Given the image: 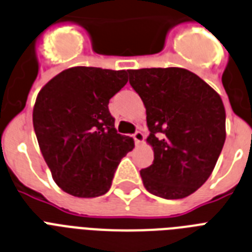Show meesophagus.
Listing matches in <instances>:
<instances>
[{"mask_svg": "<svg viewBox=\"0 0 252 252\" xmlns=\"http://www.w3.org/2000/svg\"><path fill=\"white\" fill-rule=\"evenodd\" d=\"M133 140H134V142H136V145H140L144 142L145 140V136H144V133L140 132V130H137L134 134H133Z\"/></svg>", "mask_w": 252, "mask_h": 252, "instance_id": "1", "label": "esophagus"}]
</instances>
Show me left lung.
<instances>
[{
  "instance_id": "1",
  "label": "left lung",
  "mask_w": 252,
  "mask_h": 252,
  "mask_svg": "<svg viewBox=\"0 0 252 252\" xmlns=\"http://www.w3.org/2000/svg\"><path fill=\"white\" fill-rule=\"evenodd\" d=\"M145 107L154 161L141 169L149 193L180 199L203 185L225 142V108L207 83L185 68L129 69Z\"/></svg>"
}]
</instances>
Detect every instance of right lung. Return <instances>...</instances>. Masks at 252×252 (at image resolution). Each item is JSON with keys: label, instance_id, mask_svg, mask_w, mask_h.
I'll return each mask as SVG.
<instances>
[{"label": "right lung", "instance_id": "obj_1", "mask_svg": "<svg viewBox=\"0 0 252 252\" xmlns=\"http://www.w3.org/2000/svg\"><path fill=\"white\" fill-rule=\"evenodd\" d=\"M126 71L72 67L53 77L33 107V128L55 184L73 197L103 195L134 141L115 129L108 102Z\"/></svg>", "mask_w": 252, "mask_h": 252}]
</instances>
